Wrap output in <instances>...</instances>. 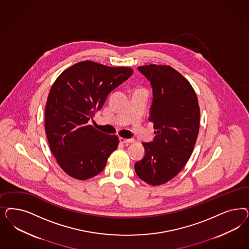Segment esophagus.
<instances>
[{
	"label": "esophagus",
	"mask_w": 249,
	"mask_h": 249,
	"mask_svg": "<svg viewBox=\"0 0 249 249\" xmlns=\"http://www.w3.org/2000/svg\"><path fill=\"white\" fill-rule=\"evenodd\" d=\"M119 140H120L121 143H133L134 142V139H126L124 137H119Z\"/></svg>",
	"instance_id": "1"
}]
</instances>
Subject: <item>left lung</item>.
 Returning a JSON list of instances; mask_svg holds the SVG:
<instances>
[{
    "label": "left lung",
    "instance_id": "1",
    "mask_svg": "<svg viewBox=\"0 0 249 249\" xmlns=\"http://www.w3.org/2000/svg\"><path fill=\"white\" fill-rule=\"evenodd\" d=\"M150 81L152 105L148 121L156 130L153 142L135 170L147 184H164L177 176L193 154L200 128V107L191 83L168 65L137 68Z\"/></svg>",
    "mask_w": 249,
    "mask_h": 249
}]
</instances>
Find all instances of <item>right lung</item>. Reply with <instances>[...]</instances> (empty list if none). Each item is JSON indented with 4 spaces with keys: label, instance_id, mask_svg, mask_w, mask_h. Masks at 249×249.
<instances>
[{
    "label": "right lung",
    "instance_id": "obj_1",
    "mask_svg": "<svg viewBox=\"0 0 249 249\" xmlns=\"http://www.w3.org/2000/svg\"><path fill=\"white\" fill-rule=\"evenodd\" d=\"M133 71L85 60L65 70L53 83L45 111L46 135L57 164L69 176L80 180L96 176L117 148V136L88 123Z\"/></svg>",
    "mask_w": 249,
    "mask_h": 249
}]
</instances>
